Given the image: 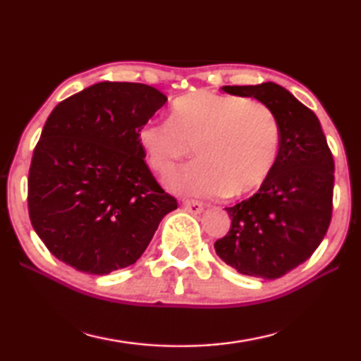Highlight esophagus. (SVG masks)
Listing matches in <instances>:
<instances>
[{
	"instance_id": "1",
	"label": "esophagus",
	"mask_w": 361,
	"mask_h": 361,
	"mask_svg": "<svg viewBox=\"0 0 361 361\" xmlns=\"http://www.w3.org/2000/svg\"><path fill=\"white\" fill-rule=\"evenodd\" d=\"M183 207H185V210H188L189 213H192V215H197V213L204 210V204L199 202V200H185Z\"/></svg>"
}]
</instances>
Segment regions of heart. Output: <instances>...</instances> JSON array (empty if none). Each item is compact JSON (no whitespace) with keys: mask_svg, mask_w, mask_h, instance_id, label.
Segmentation results:
<instances>
[{"mask_svg":"<svg viewBox=\"0 0 361 361\" xmlns=\"http://www.w3.org/2000/svg\"><path fill=\"white\" fill-rule=\"evenodd\" d=\"M138 143L149 166L169 175L189 149L194 159L170 176L176 192L239 197L262 185L277 161L280 127L264 103L199 89L176 97L169 121H148Z\"/></svg>","mask_w":361,"mask_h":361,"instance_id":"1","label":"heart"}]
</instances>
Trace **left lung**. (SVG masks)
<instances>
[{
    "mask_svg": "<svg viewBox=\"0 0 361 361\" xmlns=\"http://www.w3.org/2000/svg\"><path fill=\"white\" fill-rule=\"evenodd\" d=\"M223 90L271 108L280 146L258 192L226 209L231 229L215 242L216 255L243 276L279 279L307 261L326 234L333 213V154L315 113L282 85H224Z\"/></svg>",
    "mask_w": 361,
    "mask_h": 361,
    "instance_id": "8db88e82",
    "label": "left lung"
}]
</instances>
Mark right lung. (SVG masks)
Returning a JSON list of instances; mask_svg holds the SVG:
<instances>
[{"instance_id":"add662e5","label":"right lung","mask_w":361,"mask_h":361,"mask_svg":"<svg viewBox=\"0 0 361 361\" xmlns=\"http://www.w3.org/2000/svg\"><path fill=\"white\" fill-rule=\"evenodd\" d=\"M167 97L140 82H99L52 109L33 151L28 213L49 252L105 276L143 255L176 199L145 162L138 130Z\"/></svg>"}]
</instances>
